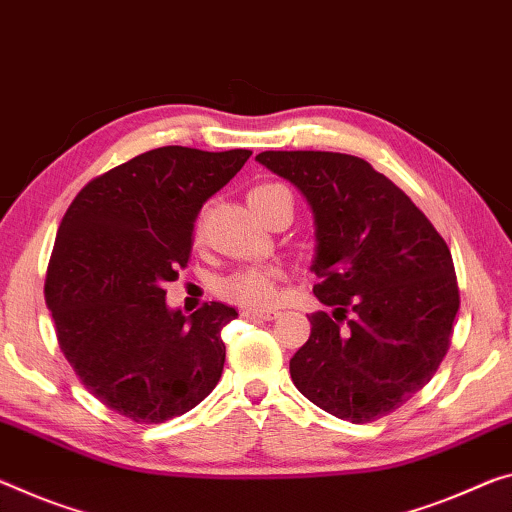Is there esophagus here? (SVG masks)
I'll return each mask as SVG.
<instances>
[{
    "label": "esophagus",
    "instance_id": "34e87169",
    "mask_svg": "<svg viewBox=\"0 0 512 512\" xmlns=\"http://www.w3.org/2000/svg\"><path fill=\"white\" fill-rule=\"evenodd\" d=\"M242 316L249 318V320H274L279 316V311H254V309H247L242 311Z\"/></svg>",
    "mask_w": 512,
    "mask_h": 512
}]
</instances>
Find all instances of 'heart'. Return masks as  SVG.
Wrapping results in <instances>:
<instances>
[{
    "label": "heart",
    "instance_id": "obj_1",
    "mask_svg": "<svg viewBox=\"0 0 512 512\" xmlns=\"http://www.w3.org/2000/svg\"><path fill=\"white\" fill-rule=\"evenodd\" d=\"M281 196H290L288 187H283L279 183H261L249 192V206L254 208L258 215V212L281 199ZM277 281L279 274L274 270L249 267V270L235 272L219 283V293H222L226 300L247 306V309H267V306L277 300Z\"/></svg>",
    "mask_w": 512,
    "mask_h": 512
}]
</instances>
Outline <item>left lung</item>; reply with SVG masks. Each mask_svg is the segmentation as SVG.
Returning a JSON list of instances; mask_svg holds the SVG:
<instances>
[{
	"mask_svg": "<svg viewBox=\"0 0 512 512\" xmlns=\"http://www.w3.org/2000/svg\"><path fill=\"white\" fill-rule=\"evenodd\" d=\"M256 160L304 194L316 226L311 336L290 377L343 421L387 416L426 387L460 309L453 258L430 219L366 160L265 151Z\"/></svg>",
	"mask_w": 512,
	"mask_h": 512,
	"instance_id": "8db88e82",
	"label": "left lung"
}]
</instances>
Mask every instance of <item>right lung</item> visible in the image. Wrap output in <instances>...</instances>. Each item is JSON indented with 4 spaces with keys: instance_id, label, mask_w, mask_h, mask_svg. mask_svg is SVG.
<instances>
[{
    "instance_id": "1",
    "label": "right lung",
    "mask_w": 512,
    "mask_h": 512,
    "mask_svg": "<svg viewBox=\"0 0 512 512\" xmlns=\"http://www.w3.org/2000/svg\"><path fill=\"white\" fill-rule=\"evenodd\" d=\"M249 155L155 148L93 178L61 219L45 302L70 366L109 410L162 423L217 387L222 327L238 311L210 302L185 316L164 283L190 261L203 203Z\"/></svg>"
}]
</instances>
